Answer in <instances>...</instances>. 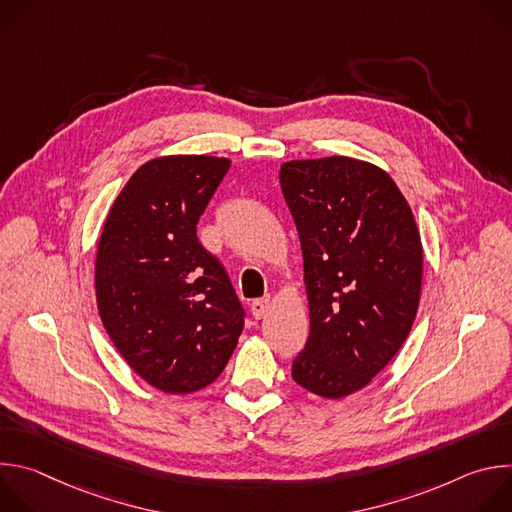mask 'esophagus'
<instances>
[{
  "instance_id": "obj_1",
  "label": "esophagus",
  "mask_w": 512,
  "mask_h": 512,
  "mask_svg": "<svg viewBox=\"0 0 512 512\" xmlns=\"http://www.w3.org/2000/svg\"><path fill=\"white\" fill-rule=\"evenodd\" d=\"M269 308H271V298H261L251 304V314L255 320H261V318H265Z\"/></svg>"
}]
</instances>
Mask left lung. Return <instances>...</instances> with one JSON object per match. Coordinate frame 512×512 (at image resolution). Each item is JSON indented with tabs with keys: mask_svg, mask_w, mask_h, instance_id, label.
I'll return each mask as SVG.
<instances>
[{
	"mask_svg": "<svg viewBox=\"0 0 512 512\" xmlns=\"http://www.w3.org/2000/svg\"><path fill=\"white\" fill-rule=\"evenodd\" d=\"M310 312L291 377L324 399L367 387L417 316L423 245L409 202L379 166L330 156L281 164Z\"/></svg>",
	"mask_w": 512,
	"mask_h": 512,
	"instance_id": "1",
	"label": "left lung"
}]
</instances>
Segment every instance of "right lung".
<instances>
[{"label":"right lung","instance_id":"1","mask_svg":"<svg viewBox=\"0 0 512 512\" xmlns=\"http://www.w3.org/2000/svg\"><path fill=\"white\" fill-rule=\"evenodd\" d=\"M229 158L178 154L139 166L97 245L95 294L119 354L148 385L188 395L216 381L243 332L227 271L196 237Z\"/></svg>","mask_w":512,"mask_h":512}]
</instances>
